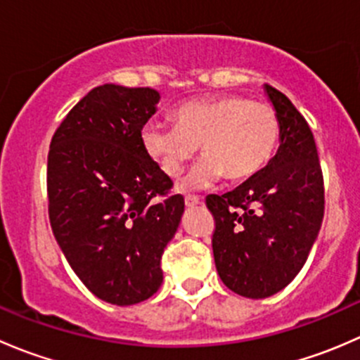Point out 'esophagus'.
Listing matches in <instances>:
<instances>
[{
	"instance_id": "obj_1",
	"label": "esophagus",
	"mask_w": 360,
	"mask_h": 360,
	"mask_svg": "<svg viewBox=\"0 0 360 360\" xmlns=\"http://www.w3.org/2000/svg\"><path fill=\"white\" fill-rule=\"evenodd\" d=\"M184 203H186V207L200 205L202 198H200V197H186V198H184Z\"/></svg>"
}]
</instances>
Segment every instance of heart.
Segmentation results:
<instances>
[{"mask_svg":"<svg viewBox=\"0 0 360 360\" xmlns=\"http://www.w3.org/2000/svg\"><path fill=\"white\" fill-rule=\"evenodd\" d=\"M176 127L148 123L141 143L148 157L170 177L179 176L184 163L205 158L184 179V188H207L223 176L245 181L264 169L281 143L277 111L244 96H217L179 104L172 112Z\"/></svg>","mask_w":360,"mask_h":360,"instance_id":"obj_1","label":"heart"}]
</instances>
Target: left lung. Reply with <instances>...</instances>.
Listing matches in <instances>:
<instances>
[{
    "label": "left lung",
    "mask_w": 360,
    "mask_h": 360,
    "mask_svg": "<svg viewBox=\"0 0 360 360\" xmlns=\"http://www.w3.org/2000/svg\"><path fill=\"white\" fill-rule=\"evenodd\" d=\"M281 148L261 172L224 195H207L217 274L230 291L261 300L303 268L324 217V176L307 120L266 85Z\"/></svg>",
    "instance_id": "left-lung-1"
}]
</instances>
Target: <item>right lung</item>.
Here are the masks:
<instances>
[{
    "mask_svg": "<svg viewBox=\"0 0 360 360\" xmlns=\"http://www.w3.org/2000/svg\"><path fill=\"white\" fill-rule=\"evenodd\" d=\"M158 99L150 86H96L50 143V226L85 288L118 307L158 291L163 249L184 212L183 195L141 143Z\"/></svg>",
    "mask_w": 360,
    "mask_h": 360,
    "instance_id": "add662e5",
    "label": "right lung"
}]
</instances>
